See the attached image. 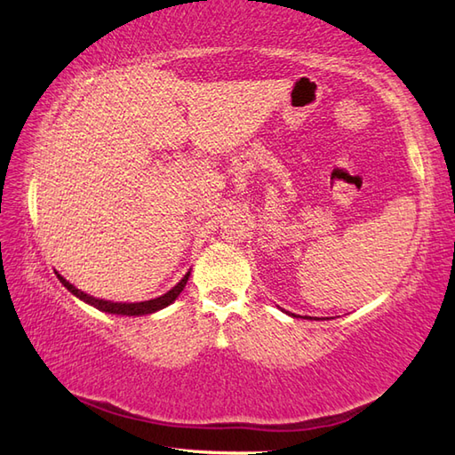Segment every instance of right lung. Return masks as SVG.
Instances as JSON below:
<instances>
[{"mask_svg":"<svg viewBox=\"0 0 455 455\" xmlns=\"http://www.w3.org/2000/svg\"><path fill=\"white\" fill-rule=\"evenodd\" d=\"M189 274L188 272L186 275L181 277V282L178 285H173L168 293H164L156 299H150V301H142V303H113V301H103V299H95L88 293L80 291V289H76L70 282H66V279L62 275H58V279H60L62 285L68 289V291L74 293L76 297H80L82 301L93 305L95 308H100V311L103 313H111V315H127V316H139V315H150V313H156L160 311V308L168 307L170 303L176 301V297L183 291V287H186L188 279H189Z\"/></svg>","mask_w":455,"mask_h":455,"instance_id":"obj_1","label":"right lung"}]
</instances>
